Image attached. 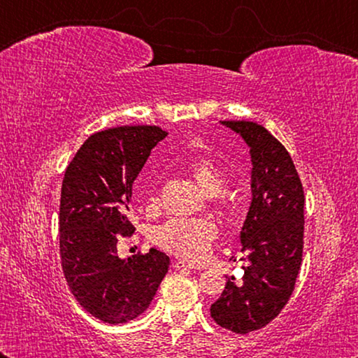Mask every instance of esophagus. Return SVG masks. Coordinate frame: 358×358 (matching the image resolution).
Returning <instances> with one entry per match:
<instances>
[{
    "label": "esophagus",
    "mask_w": 358,
    "mask_h": 358,
    "mask_svg": "<svg viewBox=\"0 0 358 358\" xmlns=\"http://www.w3.org/2000/svg\"><path fill=\"white\" fill-rule=\"evenodd\" d=\"M173 266L177 270H181V268H189V270H202L203 265L201 264H196L192 262V260H175Z\"/></svg>",
    "instance_id": "34e87169"
}]
</instances>
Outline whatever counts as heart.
<instances>
[{
	"label": "heart",
	"mask_w": 358,
	"mask_h": 358,
	"mask_svg": "<svg viewBox=\"0 0 358 358\" xmlns=\"http://www.w3.org/2000/svg\"><path fill=\"white\" fill-rule=\"evenodd\" d=\"M186 171L210 197L221 194L226 186L222 172L210 157H196L187 164ZM216 237L217 227L207 220H171L153 232L156 245L185 259L207 256Z\"/></svg>",
	"instance_id": "1"
}]
</instances>
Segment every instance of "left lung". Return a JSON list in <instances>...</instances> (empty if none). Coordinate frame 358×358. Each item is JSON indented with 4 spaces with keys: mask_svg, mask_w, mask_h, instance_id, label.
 Wrapping results in <instances>:
<instances>
[{
    "mask_svg": "<svg viewBox=\"0 0 358 358\" xmlns=\"http://www.w3.org/2000/svg\"><path fill=\"white\" fill-rule=\"evenodd\" d=\"M250 147L251 205L240 232L245 260L241 282L226 287L210 308L217 325L250 333L271 322L294 292L303 252L305 194L281 142L252 121H220Z\"/></svg>",
    "mask_w": 358,
    "mask_h": 358,
    "instance_id": "left-lung-1",
    "label": "left lung"
}]
</instances>
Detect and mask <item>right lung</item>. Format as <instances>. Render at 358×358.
I'll return each mask as SVG.
<instances>
[{
    "label": "right lung",
    "mask_w": 358,
    "mask_h": 358,
    "mask_svg": "<svg viewBox=\"0 0 358 358\" xmlns=\"http://www.w3.org/2000/svg\"><path fill=\"white\" fill-rule=\"evenodd\" d=\"M167 136L157 126H121L90 136L64 172L59 203V254L71 292L107 324H124L147 310L171 259L153 250L120 259L118 235L129 221L132 183Z\"/></svg>",
    "instance_id": "right-lung-1"
}]
</instances>
